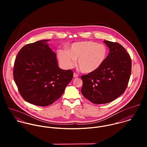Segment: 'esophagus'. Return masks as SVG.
<instances>
[{
  "mask_svg": "<svg viewBox=\"0 0 147 147\" xmlns=\"http://www.w3.org/2000/svg\"><path fill=\"white\" fill-rule=\"evenodd\" d=\"M78 76H78V74H76V73H74V78H77Z\"/></svg>",
  "mask_w": 147,
  "mask_h": 147,
  "instance_id": "1",
  "label": "esophagus"
}]
</instances>
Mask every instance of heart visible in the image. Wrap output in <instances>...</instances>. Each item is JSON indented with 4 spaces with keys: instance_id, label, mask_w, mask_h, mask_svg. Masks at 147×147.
I'll return each instance as SVG.
<instances>
[{
    "instance_id": "heart-1",
    "label": "heart",
    "mask_w": 147,
    "mask_h": 147,
    "mask_svg": "<svg viewBox=\"0 0 147 147\" xmlns=\"http://www.w3.org/2000/svg\"><path fill=\"white\" fill-rule=\"evenodd\" d=\"M107 56L104 45L91 41L76 42L67 51L60 50L58 58L65 69L72 68L78 59V66L84 74L95 72L103 64Z\"/></svg>"
}]
</instances>
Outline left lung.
Returning <instances> with one entry per match:
<instances>
[{"mask_svg": "<svg viewBox=\"0 0 147 147\" xmlns=\"http://www.w3.org/2000/svg\"><path fill=\"white\" fill-rule=\"evenodd\" d=\"M104 41L110 50L104 63L95 72L82 76V93L96 104L109 103L122 95L131 73V61L125 49L118 43Z\"/></svg>", "mask_w": 147, "mask_h": 147, "instance_id": "8db88e82", "label": "left lung"}]
</instances>
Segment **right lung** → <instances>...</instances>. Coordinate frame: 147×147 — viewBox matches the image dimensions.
Segmentation results:
<instances>
[{
    "mask_svg": "<svg viewBox=\"0 0 147 147\" xmlns=\"http://www.w3.org/2000/svg\"><path fill=\"white\" fill-rule=\"evenodd\" d=\"M49 41L24 46L13 68L14 80L22 98L40 106L51 105L59 98L73 78L71 69L58 67L57 55L49 46Z\"/></svg>",
    "mask_w": 147,
    "mask_h": 147,
    "instance_id": "1",
    "label": "right lung"
}]
</instances>
